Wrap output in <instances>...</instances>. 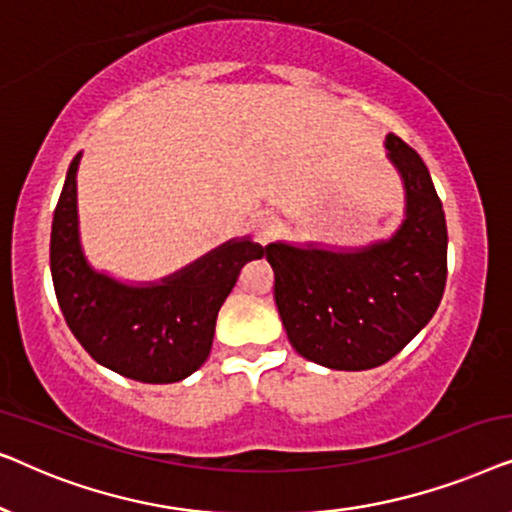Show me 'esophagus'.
<instances>
[{"label": "esophagus", "mask_w": 512, "mask_h": 512, "mask_svg": "<svg viewBox=\"0 0 512 512\" xmlns=\"http://www.w3.org/2000/svg\"><path fill=\"white\" fill-rule=\"evenodd\" d=\"M254 237L258 244H268L277 237V221L268 212H261L254 219Z\"/></svg>", "instance_id": "1"}]
</instances>
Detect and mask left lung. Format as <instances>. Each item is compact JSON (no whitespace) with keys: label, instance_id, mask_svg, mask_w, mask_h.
<instances>
[{"label":"left lung","instance_id":"1","mask_svg":"<svg viewBox=\"0 0 512 512\" xmlns=\"http://www.w3.org/2000/svg\"><path fill=\"white\" fill-rule=\"evenodd\" d=\"M405 212L387 240L363 247L270 242L275 303L289 342L331 370H368L401 352L436 314L447 279V226L431 174L403 139H384Z\"/></svg>","mask_w":512,"mask_h":512}]
</instances>
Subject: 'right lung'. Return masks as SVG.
I'll use <instances>...</instances> for the list:
<instances>
[{
    "instance_id": "1",
    "label": "right lung",
    "mask_w": 512,
    "mask_h": 512,
    "mask_svg": "<svg viewBox=\"0 0 512 512\" xmlns=\"http://www.w3.org/2000/svg\"><path fill=\"white\" fill-rule=\"evenodd\" d=\"M79 163L76 153L51 228V275L69 331L100 366L118 375L146 384L184 380L207 361L216 317L240 270L265 249L249 235L235 237L149 284H128L95 270L81 247Z\"/></svg>"
}]
</instances>
